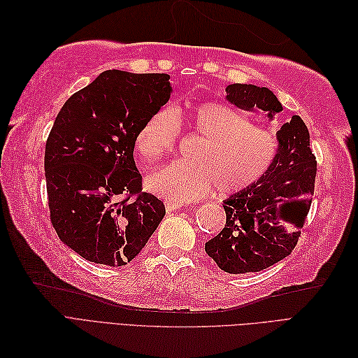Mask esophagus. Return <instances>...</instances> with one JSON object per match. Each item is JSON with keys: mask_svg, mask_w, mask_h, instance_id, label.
<instances>
[{"mask_svg": "<svg viewBox=\"0 0 358 358\" xmlns=\"http://www.w3.org/2000/svg\"><path fill=\"white\" fill-rule=\"evenodd\" d=\"M164 204H166V208H167V210H169V212H171V210H178V209H182V208H183V204H182L180 201L171 200V199H166V200H164Z\"/></svg>", "mask_w": 358, "mask_h": 358, "instance_id": "obj_1", "label": "esophagus"}]
</instances>
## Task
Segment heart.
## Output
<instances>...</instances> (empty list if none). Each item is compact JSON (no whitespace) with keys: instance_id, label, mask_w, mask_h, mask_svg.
<instances>
[{"instance_id":"heart-1","label":"heart","mask_w":358,"mask_h":358,"mask_svg":"<svg viewBox=\"0 0 358 358\" xmlns=\"http://www.w3.org/2000/svg\"><path fill=\"white\" fill-rule=\"evenodd\" d=\"M180 127L204 137L192 161L178 159L150 173V191L176 201H191L215 187L221 196H234L262 180L279 154L278 137L257 127L234 107L204 101L176 113L167 107L154 112L140 127L136 150L143 161L154 162L175 148Z\"/></svg>"}]
</instances>
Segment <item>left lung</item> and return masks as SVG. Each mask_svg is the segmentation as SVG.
Segmentation results:
<instances>
[{
  "label": "left lung",
  "instance_id": "1",
  "mask_svg": "<svg viewBox=\"0 0 358 358\" xmlns=\"http://www.w3.org/2000/svg\"><path fill=\"white\" fill-rule=\"evenodd\" d=\"M225 91L227 100L243 110L262 109L268 119L282 112L267 88L233 83ZM276 137L279 154L273 167L257 185L224 201V229L204 246L227 273L259 272L288 257L306 221L317 176L308 127L296 115Z\"/></svg>",
  "mask_w": 358,
  "mask_h": 358
}]
</instances>
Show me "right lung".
<instances>
[{
    "label": "right lung",
    "instance_id": "add662e5",
    "mask_svg": "<svg viewBox=\"0 0 358 358\" xmlns=\"http://www.w3.org/2000/svg\"><path fill=\"white\" fill-rule=\"evenodd\" d=\"M170 94L169 74L107 70L53 122L45 150L50 221L88 262L125 266L164 218L162 201L142 191L133 152L140 127Z\"/></svg>",
    "mask_w": 358,
    "mask_h": 358
}]
</instances>
